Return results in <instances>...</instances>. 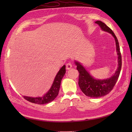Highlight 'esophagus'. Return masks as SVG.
<instances>
[{
  "label": "esophagus",
  "instance_id": "34e87169",
  "mask_svg": "<svg viewBox=\"0 0 132 132\" xmlns=\"http://www.w3.org/2000/svg\"><path fill=\"white\" fill-rule=\"evenodd\" d=\"M72 67V64L70 63H68L66 64V69L69 70Z\"/></svg>",
  "mask_w": 132,
  "mask_h": 132
}]
</instances>
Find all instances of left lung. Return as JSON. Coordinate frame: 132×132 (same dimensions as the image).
Returning <instances> with one entry per match:
<instances>
[{
    "mask_svg": "<svg viewBox=\"0 0 132 132\" xmlns=\"http://www.w3.org/2000/svg\"><path fill=\"white\" fill-rule=\"evenodd\" d=\"M103 31L108 32L112 35L115 40L116 52L117 54V68L114 74L106 79H99L95 78L87 71L80 62L75 60L74 63L77 66V69L79 72L78 84L81 90L86 96L98 98L105 96L111 92L115 85L121 69V55L120 51V47L116 36L105 24L101 21H95Z\"/></svg>",
    "mask_w": 132,
    "mask_h": 132,
    "instance_id": "8db88e82",
    "label": "left lung"
}]
</instances>
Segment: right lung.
I'll list each match as a JSON object with an SVG mask.
<instances>
[{
  "label": "right lung",
  "mask_w": 132,
  "mask_h": 132,
  "mask_svg": "<svg viewBox=\"0 0 132 132\" xmlns=\"http://www.w3.org/2000/svg\"><path fill=\"white\" fill-rule=\"evenodd\" d=\"M66 73V66L63 65L60 69V70L55 75V78L53 81L51 87L49 89L46 93L42 96L38 97H30L23 96L24 98L29 102L38 104H44L49 103L54 100L57 96L59 90H60L61 82L62 79L64 77Z\"/></svg>",
  "instance_id": "add662e5"
}]
</instances>
